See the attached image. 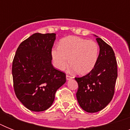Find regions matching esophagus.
<instances>
[{
    "label": "esophagus",
    "mask_w": 130,
    "mask_h": 130,
    "mask_svg": "<svg viewBox=\"0 0 130 130\" xmlns=\"http://www.w3.org/2000/svg\"><path fill=\"white\" fill-rule=\"evenodd\" d=\"M72 77H72V76H71V75H66V79H67V80H69V79H71Z\"/></svg>",
    "instance_id": "34e87169"
}]
</instances>
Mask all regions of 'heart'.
Segmentation results:
<instances>
[{
  "instance_id": "heart-1",
  "label": "heart",
  "mask_w": 130,
  "mask_h": 130,
  "mask_svg": "<svg viewBox=\"0 0 130 130\" xmlns=\"http://www.w3.org/2000/svg\"><path fill=\"white\" fill-rule=\"evenodd\" d=\"M99 54L98 44L77 36L62 40L58 48L52 50L54 65L59 70H64L69 64L77 74L84 75L93 69Z\"/></svg>"
}]
</instances>
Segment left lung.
Segmentation results:
<instances>
[{
  "label": "left lung",
  "mask_w": 130,
  "mask_h": 130,
  "mask_svg": "<svg viewBox=\"0 0 130 130\" xmlns=\"http://www.w3.org/2000/svg\"><path fill=\"white\" fill-rule=\"evenodd\" d=\"M96 40L100 53L95 67L86 75L75 77L78 84V103L88 113L100 111L111 102L117 77V61L113 48L100 38L97 37Z\"/></svg>",
  "instance_id": "left-lung-1"
}]
</instances>
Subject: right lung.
I'll return each instance as SVG.
<instances>
[{"label": "right lung", "mask_w": 130, "mask_h": 130, "mask_svg": "<svg viewBox=\"0 0 130 130\" xmlns=\"http://www.w3.org/2000/svg\"><path fill=\"white\" fill-rule=\"evenodd\" d=\"M55 34H34L17 48L12 65L13 88L20 102L30 111L51 107L66 74L52 65Z\"/></svg>", "instance_id": "right-lung-1"}]
</instances>
